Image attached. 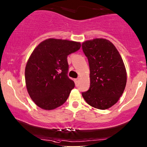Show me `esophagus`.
Wrapping results in <instances>:
<instances>
[{
    "mask_svg": "<svg viewBox=\"0 0 147 147\" xmlns=\"http://www.w3.org/2000/svg\"><path fill=\"white\" fill-rule=\"evenodd\" d=\"M79 81H80V78H77V79H75V82L76 84L79 83Z\"/></svg>",
    "mask_w": 147,
    "mask_h": 147,
    "instance_id": "obj_1",
    "label": "esophagus"
}]
</instances>
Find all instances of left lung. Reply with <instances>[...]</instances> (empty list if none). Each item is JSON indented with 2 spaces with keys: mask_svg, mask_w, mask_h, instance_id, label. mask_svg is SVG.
I'll return each instance as SVG.
<instances>
[{
  "mask_svg": "<svg viewBox=\"0 0 147 147\" xmlns=\"http://www.w3.org/2000/svg\"><path fill=\"white\" fill-rule=\"evenodd\" d=\"M90 67V88L82 93L91 107L107 109L118 102L127 82L121 56L109 40L95 38L82 43Z\"/></svg>",
  "mask_w": 147,
  "mask_h": 147,
  "instance_id": "obj_1",
  "label": "left lung"
}]
</instances>
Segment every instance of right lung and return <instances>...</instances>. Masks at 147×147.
Segmentation results:
<instances>
[{
    "label": "right lung",
    "mask_w": 147,
    "mask_h": 147,
    "mask_svg": "<svg viewBox=\"0 0 147 147\" xmlns=\"http://www.w3.org/2000/svg\"><path fill=\"white\" fill-rule=\"evenodd\" d=\"M80 47V42L49 38L35 48L26 65L25 81L29 96L37 106L52 110L67 100L75 87L67 75V57Z\"/></svg>",
    "instance_id": "1"
}]
</instances>
